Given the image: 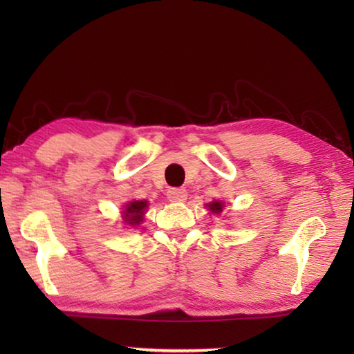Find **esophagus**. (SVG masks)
<instances>
[{
	"mask_svg": "<svg viewBox=\"0 0 354 354\" xmlns=\"http://www.w3.org/2000/svg\"><path fill=\"white\" fill-rule=\"evenodd\" d=\"M167 198H169V201L171 203H181L187 198V192L181 187H171L167 190Z\"/></svg>",
	"mask_w": 354,
	"mask_h": 354,
	"instance_id": "esophagus-1",
	"label": "esophagus"
}]
</instances>
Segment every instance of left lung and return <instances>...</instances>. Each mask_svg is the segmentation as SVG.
Wrapping results in <instances>:
<instances>
[{
	"mask_svg": "<svg viewBox=\"0 0 354 354\" xmlns=\"http://www.w3.org/2000/svg\"><path fill=\"white\" fill-rule=\"evenodd\" d=\"M209 207H211L212 212H221V209H223V205H221L220 201H214L209 205Z\"/></svg>",
	"mask_w": 354,
	"mask_h": 354,
	"instance_id": "obj_1",
	"label": "left lung"
}]
</instances>
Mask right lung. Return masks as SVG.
Here are the masks:
<instances>
[{"label": "right lung", "instance_id": "add662e5", "mask_svg": "<svg viewBox=\"0 0 354 354\" xmlns=\"http://www.w3.org/2000/svg\"><path fill=\"white\" fill-rule=\"evenodd\" d=\"M147 206L148 201H131L127 209H124V221L131 226L139 225L142 221V215L145 214Z\"/></svg>", "mask_w": 354, "mask_h": 354}]
</instances>
